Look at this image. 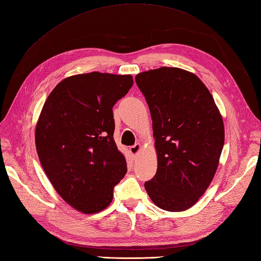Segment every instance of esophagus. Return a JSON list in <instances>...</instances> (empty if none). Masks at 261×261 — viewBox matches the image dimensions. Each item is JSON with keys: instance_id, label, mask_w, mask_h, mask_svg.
Returning a JSON list of instances; mask_svg holds the SVG:
<instances>
[{"instance_id": "esophagus-1", "label": "esophagus", "mask_w": 261, "mask_h": 261, "mask_svg": "<svg viewBox=\"0 0 261 261\" xmlns=\"http://www.w3.org/2000/svg\"><path fill=\"white\" fill-rule=\"evenodd\" d=\"M141 150H142V145L140 143H137L135 145L130 146V152H131V154H132L133 158H137Z\"/></svg>"}]
</instances>
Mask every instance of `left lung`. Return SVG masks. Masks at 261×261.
<instances>
[{
  "label": "left lung",
  "instance_id": "8db88e82",
  "mask_svg": "<svg viewBox=\"0 0 261 261\" xmlns=\"http://www.w3.org/2000/svg\"><path fill=\"white\" fill-rule=\"evenodd\" d=\"M137 85L148 102L158 170L144 183L161 210L183 212L212 183L225 141L223 117L204 83L177 67L140 72Z\"/></svg>",
  "mask_w": 261,
  "mask_h": 261
}]
</instances>
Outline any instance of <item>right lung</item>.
<instances>
[{"mask_svg":"<svg viewBox=\"0 0 261 261\" xmlns=\"http://www.w3.org/2000/svg\"><path fill=\"white\" fill-rule=\"evenodd\" d=\"M132 85L131 75L79 73L63 79L43 106L35 128L39 161L59 196L78 212L107 208L125 175L112 107Z\"/></svg>","mask_w":261,"mask_h":261,"instance_id":"add662e5","label":"right lung"}]
</instances>
